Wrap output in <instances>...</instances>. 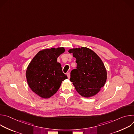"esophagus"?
I'll return each mask as SVG.
<instances>
[{
    "instance_id": "1",
    "label": "esophagus",
    "mask_w": 134,
    "mask_h": 134,
    "mask_svg": "<svg viewBox=\"0 0 134 134\" xmlns=\"http://www.w3.org/2000/svg\"><path fill=\"white\" fill-rule=\"evenodd\" d=\"M67 76L68 79H70V74L69 73H67Z\"/></svg>"
}]
</instances>
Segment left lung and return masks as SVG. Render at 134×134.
Returning a JSON list of instances; mask_svg holds the SVG:
<instances>
[{
  "mask_svg": "<svg viewBox=\"0 0 134 134\" xmlns=\"http://www.w3.org/2000/svg\"><path fill=\"white\" fill-rule=\"evenodd\" d=\"M76 58V69L70 72V81L79 94L90 98L98 93L107 79V72L99 56L86 47L68 50Z\"/></svg>",
  "mask_w": 134,
  "mask_h": 134,
  "instance_id": "8db88e82",
  "label": "left lung"
}]
</instances>
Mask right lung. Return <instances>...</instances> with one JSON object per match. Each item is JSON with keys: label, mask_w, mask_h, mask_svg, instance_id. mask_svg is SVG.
Here are the masks:
<instances>
[{"label": "right lung", "mask_w": 134, "mask_h": 134, "mask_svg": "<svg viewBox=\"0 0 134 134\" xmlns=\"http://www.w3.org/2000/svg\"><path fill=\"white\" fill-rule=\"evenodd\" d=\"M65 51L64 47L45 49L38 52L26 71L27 84L31 90L42 98L48 99L67 79L63 72L58 57Z\"/></svg>", "instance_id": "1"}]
</instances>
